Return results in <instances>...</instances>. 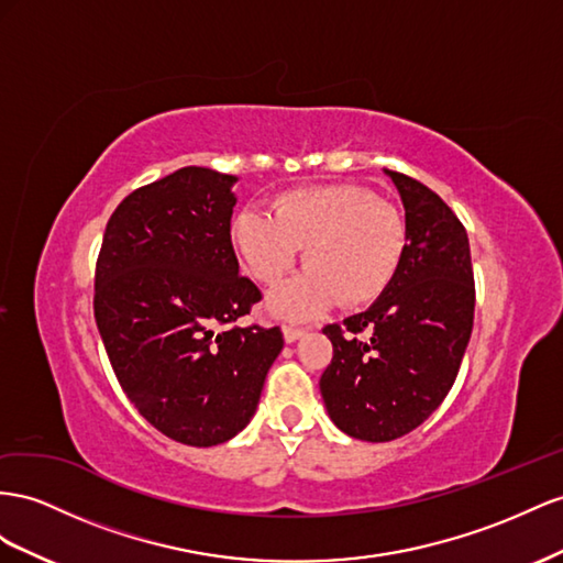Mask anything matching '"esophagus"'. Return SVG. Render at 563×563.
I'll list each match as a JSON object with an SVG mask.
<instances>
[{"label":"esophagus","mask_w":563,"mask_h":563,"mask_svg":"<svg viewBox=\"0 0 563 563\" xmlns=\"http://www.w3.org/2000/svg\"><path fill=\"white\" fill-rule=\"evenodd\" d=\"M282 331H284V341L286 343H294V341H298L302 336V333H306V329L298 327V324H284Z\"/></svg>","instance_id":"obj_1"}]
</instances>
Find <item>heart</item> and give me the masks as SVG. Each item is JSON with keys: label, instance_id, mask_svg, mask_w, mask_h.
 <instances>
[{"label": "heart", "instance_id": "1", "mask_svg": "<svg viewBox=\"0 0 563 563\" xmlns=\"http://www.w3.org/2000/svg\"><path fill=\"white\" fill-rule=\"evenodd\" d=\"M234 246L249 275L279 284L306 249V272L269 300L284 317H312L341 300L367 306L395 279L407 249L400 210L355 185L291 189L269 212L244 208L232 222Z\"/></svg>", "mask_w": 563, "mask_h": 563}]
</instances>
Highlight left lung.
Listing matches in <instances>:
<instances>
[{
    "label": "left lung",
    "mask_w": 563,
    "mask_h": 563,
    "mask_svg": "<svg viewBox=\"0 0 563 563\" xmlns=\"http://www.w3.org/2000/svg\"><path fill=\"white\" fill-rule=\"evenodd\" d=\"M405 206L407 249L372 306L329 324L331 364L319 378L336 427L367 443L415 431L445 400L474 329V269L460 218L435 191L386 170Z\"/></svg>",
    "instance_id": "8db88e82"
}]
</instances>
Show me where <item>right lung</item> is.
<instances>
[{"instance_id": "right-lung-1", "label": "right lung", "mask_w": 563, "mask_h": 563, "mask_svg": "<svg viewBox=\"0 0 563 563\" xmlns=\"http://www.w3.org/2000/svg\"><path fill=\"white\" fill-rule=\"evenodd\" d=\"M236 177L179 168L125 196L106 224L95 317L111 367L151 427L220 445L255 415L284 347L279 327H232L261 300L239 275Z\"/></svg>"}]
</instances>
